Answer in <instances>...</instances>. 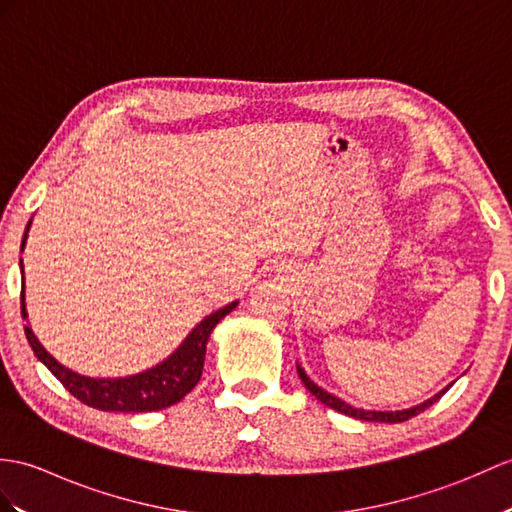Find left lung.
Here are the masks:
<instances>
[{"label":"left lung","instance_id":"1","mask_svg":"<svg viewBox=\"0 0 512 512\" xmlns=\"http://www.w3.org/2000/svg\"><path fill=\"white\" fill-rule=\"evenodd\" d=\"M296 371H299V377H301V382L305 384V388L312 392V395L318 399V401H323L325 406H329L331 410H338V412H342V414H347V417H353V419H360V421H375V423H401V421H408V419H412V417H417L419 412H423V410H427L432 406V403H436L438 399H441L445 392L449 390V386L447 388H443L441 392H436L434 397H430V399H425L423 403H417V406H412V408H406V410H364V408H355V406H351V403H347V401H342L340 397H336V395H331V392H327L325 388H320L318 384H314L310 377H307V373L303 371V366L301 364H296Z\"/></svg>","mask_w":512,"mask_h":512}]
</instances>
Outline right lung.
Wrapping results in <instances>:
<instances>
[{
  "label": "right lung",
  "instance_id": "1",
  "mask_svg": "<svg viewBox=\"0 0 512 512\" xmlns=\"http://www.w3.org/2000/svg\"><path fill=\"white\" fill-rule=\"evenodd\" d=\"M23 233L21 240V253L26 248L28 231ZM21 266V277H23V259H19ZM26 290V285H23ZM21 290V314L26 318V338L34 355L50 368L52 375L61 382L71 395L80 399L87 406L104 412H154L170 408L174 403L181 401L187 392L198 384L202 375V364H205V353H207V342L211 338V331L216 329L220 320L231 314L237 303L233 301L229 305L220 307L218 312L205 316L200 323L189 331L187 338L178 344L176 351L170 353L168 358L159 362L157 366L148 368V371H141L128 377H89L71 371L65 364L58 362L54 355L47 351L39 338L34 336L32 327L28 325V312H26V292Z\"/></svg>",
  "mask_w": 512,
  "mask_h": 512
}]
</instances>
